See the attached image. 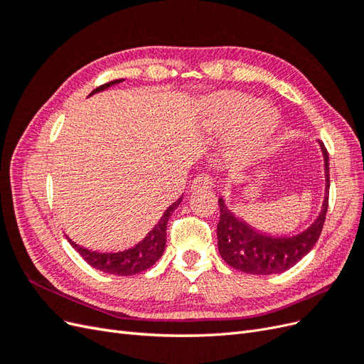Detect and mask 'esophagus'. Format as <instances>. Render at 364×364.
<instances>
[{
    "label": "esophagus",
    "mask_w": 364,
    "mask_h": 364,
    "mask_svg": "<svg viewBox=\"0 0 364 364\" xmlns=\"http://www.w3.org/2000/svg\"><path fill=\"white\" fill-rule=\"evenodd\" d=\"M214 186V179L209 174H199L191 183V190H211Z\"/></svg>",
    "instance_id": "obj_1"
}]
</instances>
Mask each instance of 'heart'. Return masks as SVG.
Wrapping results in <instances>:
<instances>
[{"mask_svg":"<svg viewBox=\"0 0 364 364\" xmlns=\"http://www.w3.org/2000/svg\"><path fill=\"white\" fill-rule=\"evenodd\" d=\"M211 121L220 129H229L241 122L240 149L246 155L258 151L277 127L278 115L267 105H255L243 92H220L209 106Z\"/></svg>","mask_w":364,"mask_h":364,"instance_id":"1","label":"heart"}]
</instances>
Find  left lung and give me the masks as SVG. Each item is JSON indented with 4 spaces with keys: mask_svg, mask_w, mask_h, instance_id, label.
Instances as JSON below:
<instances>
[{
    "mask_svg": "<svg viewBox=\"0 0 364 364\" xmlns=\"http://www.w3.org/2000/svg\"><path fill=\"white\" fill-rule=\"evenodd\" d=\"M321 147L326 176L325 200L316 222L301 234L293 237H269L259 234L230 213L225 200L220 197V220L217 225L218 252L230 267L250 274L281 273L293 267L314 247L322 234L329 199V158L323 142H321Z\"/></svg>",
    "mask_w": 364,
    "mask_h": 364,
    "instance_id": "left-lung-1",
    "label": "left lung"
}]
</instances>
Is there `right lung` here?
Wrapping results in <instances>:
<instances>
[{"instance_id": "right-lung-1", "label": "right lung", "mask_w": 364, "mask_h": 364, "mask_svg": "<svg viewBox=\"0 0 364 364\" xmlns=\"http://www.w3.org/2000/svg\"><path fill=\"white\" fill-rule=\"evenodd\" d=\"M119 82H123V79L118 80H112L109 83H105L102 86L95 87V90L90 94H95L100 92L106 87L117 85ZM182 200V197H179L173 205H170L167 208V211L164 213V215L161 217V220L158 222V225L153 228L150 232L146 235V238L139 241L136 246H134L132 249L123 250V252H115V253H103V252H95V250H90L85 249L79 245H75L73 240L68 241L70 245L80 253L83 257V259L92 266L97 270H102L105 273H111V274H118V277H129V274H136L139 272H144L149 267H151L164 253L165 249V241H167V223L168 218L173 214V211L176 208L179 206Z\"/></svg>"}]
</instances>
